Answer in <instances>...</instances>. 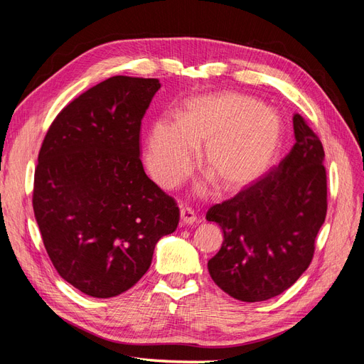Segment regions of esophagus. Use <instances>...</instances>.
Here are the masks:
<instances>
[{"mask_svg":"<svg viewBox=\"0 0 364 364\" xmlns=\"http://www.w3.org/2000/svg\"><path fill=\"white\" fill-rule=\"evenodd\" d=\"M196 222V214L191 208L181 209V225H193Z\"/></svg>","mask_w":364,"mask_h":364,"instance_id":"34e87169","label":"esophagus"}]
</instances>
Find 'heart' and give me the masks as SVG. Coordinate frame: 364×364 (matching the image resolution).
<instances>
[{
    "label": "heart",
    "mask_w": 364,
    "mask_h": 364,
    "mask_svg": "<svg viewBox=\"0 0 364 364\" xmlns=\"http://www.w3.org/2000/svg\"><path fill=\"white\" fill-rule=\"evenodd\" d=\"M281 119L273 109L247 97L220 94L185 105L178 121L162 118L146 142L147 167L161 186H178L197 164L205 165L225 191H240L269 170L281 144Z\"/></svg>",
    "instance_id": "b5f03b06"
}]
</instances>
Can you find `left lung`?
<instances>
[{
    "mask_svg": "<svg viewBox=\"0 0 364 364\" xmlns=\"http://www.w3.org/2000/svg\"><path fill=\"white\" fill-rule=\"evenodd\" d=\"M293 130L294 146L279 165L206 213L225 234L222 249L208 261L209 274L238 301L281 294L314 257L328 209L325 151L299 114Z\"/></svg>",
    "mask_w": 364,
    "mask_h": 364,
    "instance_id": "left-lung-1",
    "label": "left lung"
}]
</instances>
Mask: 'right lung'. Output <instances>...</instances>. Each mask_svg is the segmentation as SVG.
Masks as SVG:
<instances>
[{"mask_svg": "<svg viewBox=\"0 0 364 364\" xmlns=\"http://www.w3.org/2000/svg\"><path fill=\"white\" fill-rule=\"evenodd\" d=\"M158 79L114 75L80 94L42 141L33 209L54 269L92 297L124 293L179 225L176 200L147 178L139 130Z\"/></svg>", "mask_w": 364, "mask_h": 364, "instance_id": "1", "label": "right lung"}]
</instances>
